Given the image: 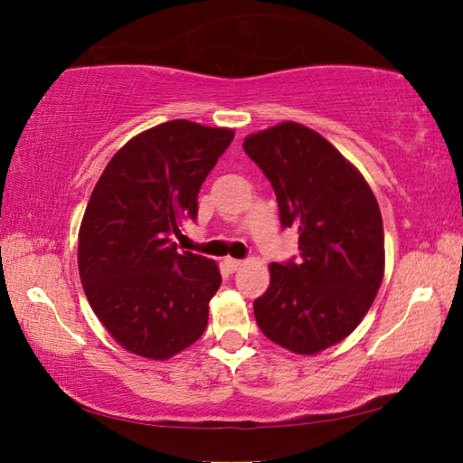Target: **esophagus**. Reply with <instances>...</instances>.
<instances>
[{
  "instance_id": "esophagus-1",
  "label": "esophagus",
  "mask_w": 463,
  "mask_h": 463,
  "mask_svg": "<svg viewBox=\"0 0 463 463\" xmlns=\"http://www.w3.org/2000/svg\"><path fill=\"white\" fill-rule=\"evenodd\" d=\"M224 265L231 271H237V269L242 268V265H245V261H242V260H232V257H229V260H224Z\"/></svg>"
}]
</instances>
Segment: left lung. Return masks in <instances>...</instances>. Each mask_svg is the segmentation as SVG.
I'll use <instances>...</instances> for the list:
<instances>
[{
	"label": "left lung",
	"instance_id": "1",
	"mask_svg": "<svg viewBox=\"0 0 463 463\" xmlns=\"http://www.w3.org/2000/svg\"><path fill=\"white\" fill-rule=\"evenodd\" d=\"M245 153L271 182L300 260L271 263L253 304L263 335L315 355L343 341L370 310L383 278V226L364 175L318 132L296 122L249 135Z\"/></svg>",
	"mask_w": 463,
	"mask_h": 463
}]
</instances>
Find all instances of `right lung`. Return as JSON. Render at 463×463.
Segmentation results:
<instances>
[{
	"mask_svg": "<svg viewBox=\"0 0 463 463\" xmlns=\"http://www.w3.org/2000/svg\"><path fill=\"white\" fill-rule=\"evenodd\" d=\"M231 128L171 120L130 138L108 163L85 208L77 263L96 317L124 349L169 359L206 331L221 271L179 250L174 234L198 216V192Z\"/></svg>",
	"mask_w": 463,
	"mask_h": 463,
	"instance_id": "1",
	"label": "right lung"
}]
</instances>
